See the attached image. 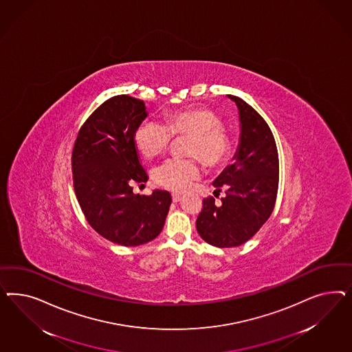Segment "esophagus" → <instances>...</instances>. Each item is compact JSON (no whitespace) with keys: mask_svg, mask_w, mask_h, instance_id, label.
Listing matches in <instances>:
<instances>
[{"mask_svg":"<svg viewBox=\"0 0 352 352\" xmlns=\"http://www.w3.org/2000/svg\"><path fill=\"white\" fill-rule=\"evenodd\" d=\"M171 197H173L174 203H178V201H181L182 195H179V193H171Z\"/></svg>","mask_w":352,"mask_h":352,"instance_id":"1","label":"esophagus"}]
</instances>
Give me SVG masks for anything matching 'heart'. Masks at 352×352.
<instances>
[{"instance_id": "1", "label": "heart", "mask_w": 352, "mask_h": 352, "mask_svg": "<svg viewBox=\"0 0 352 352\" xmlns=\"http://www.w3.org/2000/svg\"><path fill=\"white\" fill-rule=\"evenodd\" d=\"M173 135H190L187 155L201 159L209 168L223 165L230 156L231 139L222 120L210 109L196 108L168 115L165 122L146 120L134 133V142L139 152L153 159L169 148ZM201 175L196 159L171 157L153 170V179L165 188L184 191Z\"/></svg>"}]
</instances>
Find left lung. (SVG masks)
<instances>
[{"instance_id":"obj_1","label":"left lung","mask_w":352,"mask_h":352,"mask_svg":"<svg viewBox=\"0 0 352 352\" xmlns=\"http://www.w3.org/2000/svg\"><path fill=\"white\" fill-rule=\"evenodd\" d=\"M239 108L240 143L234 164L213 182L224 190L222 203L209 196L196 221L197 232L208 244L232 248L246 243L274 212L278 188V155L272 131L245 100L228 96Z\"/></svg>"}]
</instances>
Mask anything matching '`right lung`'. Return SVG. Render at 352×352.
Segmentation results:
<instances>
[{
  "label": "right lung",
  "mask_w": 352,
  "mask_h": 352,
  "mask_svg": "<svg viewBox=\"0 0 352 352\" xmlns=\"http://www.w3.org/2000/svg\"><path fill=\"white\" fill-rule=\"evenodd\" d=\"M146 118L143 100L112 96L86 120L72 152L74 187L86 221L118 245L138 246L156 239L170 208L168 191L133 193L134 183L148 179L134 142Z\"/></svg>",
  "instance_id": "right-lung-1"
}]
</instances>
